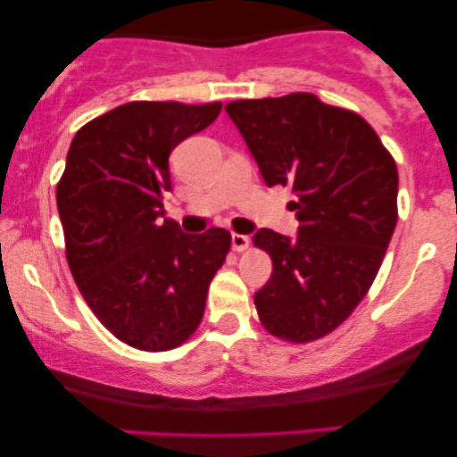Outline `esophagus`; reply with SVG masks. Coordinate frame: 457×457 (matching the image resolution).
I'll return each instance as SVG.
<instances>
[{"mask_svg": "<svg viewBox=\"0 0 457 457\" xmlns=\"http://www.w3.org/2000/svg\"><path fill=\"white\" fill-rule=\"evenodd\" d=\"M232 246L236 251H245L246 246H249V236L232 234Z\"/></svg>", "mask_w": 457, "mask_h": 457, "instance_id": "esophagus-1", "label": "esophagus"}]
</instances>
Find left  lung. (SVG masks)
<instances>
[{"instance_id":"8db88e82","label":"left lung","mask_w":457,"mask_h":457,"mask_svg":"<svg viewBox=\"0 0 457 457\" xmlns=\"http://www.w3.org/2000/svg\"><path fill=\"white\" fill-rule=\"evenodd\" d=\"M269 187H290L298 236L260 229L272 260L255 292L275 337L307 344L328 335L363 301L397 223V167L376 130L316 94L225 104Z\"/></svg>"}]
</instances>
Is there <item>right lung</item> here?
Here are the masks:
<instances>
[{
  "mask_svg": "<svg viewBox=\"0 0 457 457\" xmlns=\"http://www.w3.org/2000/svg\"><path fill=\"white\" fill-rule=\"evenodd\" d=\"M219 113L221 103H127L79 129L68 150L57 182L68 266L94 316L137 350H174L195 333L232 246L228 229L191 236L161 219L171 150Z\"/></svg>",
  "mask_w": 457,
  "mask_h": 457,
  "instance_id": "1",
  "label": "right lung"
}]
</instances>
